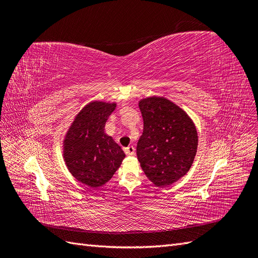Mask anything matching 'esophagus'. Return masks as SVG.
Returning a JSON list of instances; mask_svg holds the SVG:
<instances>
[{
    "mask_svg": "<svg viewBox=\"0 0 258 258\" xmlns=\"http://www.w3.org/2000/svg\"><path fill=\"white\" fill-rule=\"evenodd\" d=\"M135 151H136L135 147L132 146V145H130V146L124 148V153H126L128 156H134V155H135Z\"/></svg>",
    "mask_w": 258,
    "mask_h": 258,
    "instance_id": "obj_1",
    "label": "esophagus"
}]
</instances>
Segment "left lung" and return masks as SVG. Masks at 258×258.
Segmentation results:
<instances>
[{
    "label": "left lung",
    "instance_id": "8db88e82",
    "mask_svg": "<svg viewBox=\"0 0 258 258\" xmlns=\"http://www.w3.org/2000/svg\"><path fill=\"white\" fill-rule=\"evenodd\" d=\"M139 107L144 129L137 145L138 160L155 186H171L191 168L198 147L196 126L184 110L167 98L142 99Z\"/></svg>",
    "mask_w": 258,
    "mask_h": 258
}]
</instances>
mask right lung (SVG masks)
Listing matches in <instances>:
<instances>
[{"label": "right lung", "mask_w": 258, "mask_h": 258, "mask_svg": "<svg viewBox=\"0 0 258 258\" xmlns=\"http://www.w3.org/2000/svg\"><path fill=\"white\" fill-rule=\"evenodd\" d=\"M115 102L91 101L75 117L63 139L66 166L77 181L90 188L103 186L121 165L124 153L104 132Z\"/></svg>", "instance_id": "add662e5"}]
</instances>
